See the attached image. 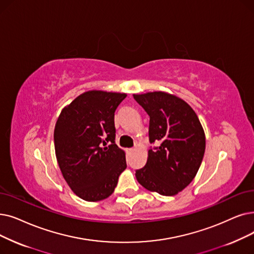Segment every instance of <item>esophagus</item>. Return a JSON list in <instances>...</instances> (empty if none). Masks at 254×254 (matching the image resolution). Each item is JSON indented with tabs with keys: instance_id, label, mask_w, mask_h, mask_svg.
I'll return each mask as SVG.
<instances>
[{
	"instance_id": "1",
	"label": "esophagus",
	"mask_w": 254,
	"mask_h": 254,
	"mask_svg": "<svg viewBox=\"0 0 254 254\" xmlns=\"http://www.w3.org/2000/svg\"><path fill=\"white\" fill-rule=\"evenodd\" d=\"M127 150H128V152H134L136 149L135 148H128Z\"/></svg>"
}]
</instances>
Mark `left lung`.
<instances>
[{
    "mask_svg": "<svg viewBox=\"0 0 254 254\" xmlns=\"http://www.w3.org/2000/svg\"><path fill=\"white\" fill-rule=\"evenodd\" d=\"M149 116V141L145 166L136 179L145 189L173 196L188 186L200 167L205 136L194 110L182 98L162 91L134 94Z\"/></svg>",
    "mask_w": 254,
    "mask_h": 254,
    "instance_id": "8db88e82",
    "label": "left lung"
}]
</instances>
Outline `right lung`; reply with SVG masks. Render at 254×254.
<instances>
[{
    "instance_id": "obj_1",
    "label": "right lung",
    "mask_w": 254,
    "mask_h": 254,
    "mask_svg": "<svg viewBox=\"0 0 254 254\" xmlns=\"http://www.w3.org/2000/svg\"><path fill=\"white\" fill-rule=\"evenodd\" d=\"M126 97L101 90L84 92L62 110L56 123L55 151L62 175L86 201L106 199L127 168L114 126V113Z\"/></svg>"
}]
</instances>
